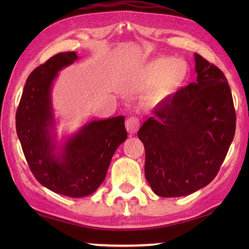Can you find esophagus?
Returning <instances> with one entry per match:
<instances>
[{"label": "esophagus", "instance_id": "esophagus-1", "mask_svg": "<svg viewBox=\"0 0 249 249\" xmlns=\"http://www.w3.org/2000/svg\"><path fill=\"white\" fill-rule=\"evenodd\" d=\"M125 127L129 134H136L137 130L140 129V120L135 116L129 117L125 122Z\"/></svg>", "mask_w": 249, "mask_h": 249}]
</instances>
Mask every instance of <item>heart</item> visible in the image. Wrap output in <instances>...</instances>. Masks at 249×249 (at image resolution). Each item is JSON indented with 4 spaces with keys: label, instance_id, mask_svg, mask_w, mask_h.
Masks as SVG:
<instances>
[{
    "label": "heart",
    "instance_id": "obj_1",
    "mask_svg": "<svg viewBox=\"0 0 249 249\" xmlns=\"http://www.w3.org/2000/svg\"><path fill=\"white\" fill-rule=\"evenodd\" d=\"M173 71H171V70ZM187 75V66L181 60L169 57H158L145 67L142 81L146 87H153L150 98L161 101L178 89Z\"/></svg>",
    "mask_w": 249,
    "mask_h": 249
}]
</instances>
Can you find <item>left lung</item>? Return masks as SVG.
<instances>
[{
  "instance_id": "left-lung-1",
  "label": "left lung",
  "mask_w": 249,
  "mask_h": 249,
  "mask_svg": "<svg viewBox=\"0 0 249 249\" xmlns=\"http://www.w3.org/2000/svg\"><path fill=\"white\" fill-rule=\"evenodd\" d=\"M196 82L156 105L138 138L145 177L163 197L191 195L217 175L233 142L236 114L222 71L195 53Z\"/></svg>"
}]
</instances>
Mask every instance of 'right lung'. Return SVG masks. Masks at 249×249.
I'll return each instance as SVG.
<instances>
[{"instance_id":"obj_1","label":"right lung","mask_w":249,"mask_h":249,"mask_svg":"<svg viewBox=\"0 0 249 249\" xmlns=\"http://www.w3.org/2000/svg\"><path fill=\"white\" fill-rule=\"evenodd\" d=\"M79 60L74 52L53 56L29 74L16 112V132L34 177L70 197L95 192L115 150L127 138L124 116L92 121L58 140L52 92L60 71Z\"/></svg>"}]
</instances>
